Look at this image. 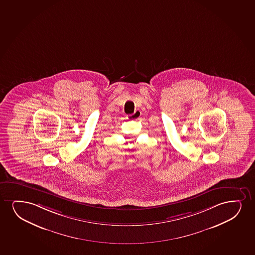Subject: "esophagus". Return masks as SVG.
I'll return each instance as SVG.
<instances>
[{
  "label": "esophagus",
  "instance_id": "1",
  "mask_svg": "<svg viewBox=\"0 0 255 255\" xmlns=\"http://www.w3.org/2000/svg\"><path fill=\"white\" fill-rule=\"evenodd\" d=\"M140 116H141V112L139 110H137L134 111V113L132 114V115H129L128 116V118L130 120H138L140 117Z\"/></svg>",
  "mask_w": 255,
  "mask_h": 255
}]
</instances>
